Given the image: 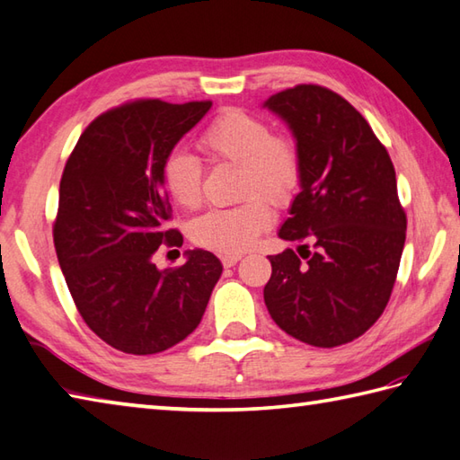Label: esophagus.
<instances>
[{
	"instance_id": "34e87169",
	"label": "esophagus",
	"mask_w": 460,
	"mask_h": 460,
	"mask_svg": "<svg viewBox=\"0 0 460 460\" xmlns=\"http://www.w3.org/2000/svg\"><path fill=\"white\" fill-rule=\"evenodd\" d=\"M220 260H222V266L224 268H232V266L238 264V261L242 260V256L240 254H224Z\"/></svg>"
}]
</instances>
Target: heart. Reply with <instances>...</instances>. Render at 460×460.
<instances>
[{
    "mask_svg": "<svg viewBox=\"0 0 460 460\" xmlns=\"http://www.w3.org/2000/svg\"><path fill=\"white\" fill-rule=\"evenodd\" d=\"M200 151L210 163L238 164V199L232 208H217L190 224L196 246L240 254L271 224L268 202L276 208L292 204L302 184V153L296 138L274 133L264 119L228 109L214 117L199 137ZM161 181L171 200L184 210L202 202L204 163L182 148L164 156Z\"/></svg>",
    "mask_w": 460,
    "mask_h": 460,
    "instance_id": "obj_1",
    "label": "heart"
}]
</instances>
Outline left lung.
Listing matches in <instances>:
<instances>
[{
    "instance_id": "8db88e82",
    "label": "left lung",
    "mask_w": 460,
    "mask_h": 460,
    "mask_svg": "<svg viewBox=\"0 0 460 460\" xmlns=\"http://www.w3.org/2000/svg\"><path fill=\"white\" fill-rule=\"evenodd\" d=\"M266 107L292 128L304 171L279 230L299 248L270 256L264 302L296 340L337 348L379 320L395 286L407 232L395 168L361 112L332 89L296 85Z\"/></svg>"
}]
</instances>
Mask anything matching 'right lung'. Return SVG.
<instances>
[{
	"label": "right lung",
	"mask_w": 460,
	"mask_h": 460,
	"mask_svg": "<svg viewBox=\"0 0 460 460\" xmlns=\"http://www.w3.org/2000/svg\"><path fill=\"white\" fill-rule=\"evenodd\" d=\"M210 107L123 102L83 130L63 168L53 222L59 266L83 322L123 353H161L190 335L222 274L206 250L176 268L153 264L163 243L182 246V234L166 226L172 208L161 164Z\"/></svg>",
	"instance_id": "1"
}]
</instances>
